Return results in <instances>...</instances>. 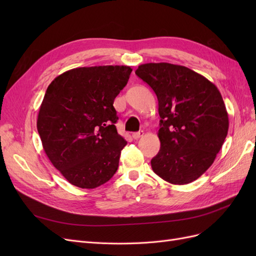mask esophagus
<instances>
[{"label":"esophagus","instance_id":"34e87169","mask_svg":"<svg viewBox=\"0 0 256 256\" xmlns=\"http://www.w3.org/2000/svg\"><path fill=\"white\" fill-rule=\"evenodd\" d=\"M144 136V131L141 130V131H138V132H134L132 134V138H134V140H138V138H140L141 136Z\"/></svg>","mask_w":256,"mask_h":256}]
</instances>
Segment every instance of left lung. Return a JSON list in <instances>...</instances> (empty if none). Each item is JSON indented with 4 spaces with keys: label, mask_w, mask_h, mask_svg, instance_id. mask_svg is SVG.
Wrapping results in <instances>:
<instances>
[{
    "label": "left lung",
    "mask_w": 256,
    "mask_h": 256,
    "mask_svg": "<svg viewBox=\"0 0 256 256\" xmlns=\"http://www.w3.org/2000/svg\"><path fill=\"white\" fill-rule=\"evenodd\" d=\"M136 74L158 98L160 150L152 171L173 184L194 182L210 168L228 131V115L219 90L188 67L147 63Z\"/></svg>",
    "instance_id": "1"
}]
</instances>
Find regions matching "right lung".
Listing matches in <instances>:
<instances>
[{"instance_id": "1", "label": "right lung", "mask_w": 256, "mask_h": 256, "mask_svg": "<svg viewBox=\"0 0 256 256\" xmlns=\"http://www.w3.org/2000/svg\"><path fill=\"white\" fill-rule=\"evenodd\" d=\"M129 66L79 67L54 79L46 92L37 130L51 164L72 184L94 189L118 171L125 138L114 124V99L126 86Z\"/></svg>"}]
</instances>
